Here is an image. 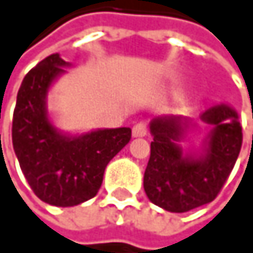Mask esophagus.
Segmentation results:
<instances>
[{"label": "esophagus", "instance_id": "1", "mask_svg": "<svg viewBox=\"0 0 253 253\" xmlns=\"http://www.w3.org/2000/svg\"><path fill=\"white\" fill-rule=\"evenodd\" d=\"M147 135V126L142 124V123H138L133 126V129H132V136L133 138H144Z\"/></svg>", "mask_w": 253, "mask_h": 253}]
</instances>
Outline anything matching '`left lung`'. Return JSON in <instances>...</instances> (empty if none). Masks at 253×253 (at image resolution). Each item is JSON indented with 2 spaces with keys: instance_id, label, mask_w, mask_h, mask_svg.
Segmentation results:
<instances>
[{
  "instance_id": "obj_1",
  "label": "left lung",
  "mask_w": 253,
  "mask_h": 253,
  "mask_svg": "<svg viewBox=\"0 0 253 253\" xmlns=\"http://www.w3.org/2000/svg\"><path fill=\"white\" fill-rule=\"evenodd\" d=\"M210 130L200 148L181 141L200 126L183 115H160L150 123L151 154L144 174L148 200L171 213H186L211 203L231 174L242 148L239 114L219 103L200 115Z\"/></svg>"
}]
</instances>
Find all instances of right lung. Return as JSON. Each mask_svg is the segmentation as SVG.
I'll use <instances>...</instances> for the list:
<instances>
[{
	"label": "right lung",
	"mask_w": 253,
	"mask_h": 253,
	"mask_svg": "<svg viewBox=\"0 0 253 253\" xmlns=\"http://www.w3.org/2000/svg\"><path fill=\"white\" fill-rule=\"evenodd\" d=\"M60 53L40 61L24 78L13 114V150L33 192L46 204L73 207L97 195L105 168L130 141L129 127L70 133L47 112V94L67 73Z\"/></svg>",
	"instance_id": "obj_1"
}]
</instances>
